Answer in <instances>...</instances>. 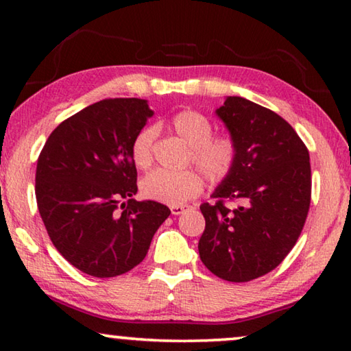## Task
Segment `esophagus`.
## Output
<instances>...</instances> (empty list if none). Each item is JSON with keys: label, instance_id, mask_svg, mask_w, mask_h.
<instances>
[{"label": "esophagus", "instance_id": "34e87169", "mask_svg": "<svg viewBox=\"0 0 351 351\" xmlns=\"http://www.w3.org/2000/svg\"><path fill=\"white\" fill-rule=\"evenodd\" d=\"M189 209V206H171L170 210L173 215H181V213H184Z\"/></svg>", "mask_w": 351, "mask_h": 351}]
</instances>
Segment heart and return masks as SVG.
Listing matches in <instances>:
<instances>
[{"mask_svg": "<svg viewBox=\"0 0 351 351\" xmlns=\"http://www.w3.org/2000/svg\"><path fill=\"white\" fill-rule=\"evenodd\" d=\"M170 127L190 147L187 162L193 164L210 182H221L232 173L237 161V145L230 136H212L209 119L195 110H184L170 119ZM156 127H147L136 136L132 158L138 169L153 164ZM203 190V178L195 170H154L142 178L141 192L145 198L170 206H182L198 197Z\"/></svg>", "mask_w": 351, "mask_h": 351, "instance_id": "b5f03b06", "label": "heart"}]
</instances>
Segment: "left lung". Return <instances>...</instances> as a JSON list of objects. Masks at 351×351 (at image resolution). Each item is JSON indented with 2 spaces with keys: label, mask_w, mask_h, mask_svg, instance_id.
<instances>
[{
  "label": "left lung",
  "mask_w": 351,
  "mask_h": 351,
  "mask_svg": "<svg viewBox=\"0 0 351 351\" xmlns=\"http://www.w3.org/2000/svg\"><path fill=\"white\" fill-rule=\"evenodd\" d=\"M217 114L237 145L232 173L199 206L201 261L228 282H249L282 263L304 229L311 201L310 153L277 112L230 96ZM226 200H240L229 210Z\"/></svg>",
  "instance_id": "1"
}]
</instances>
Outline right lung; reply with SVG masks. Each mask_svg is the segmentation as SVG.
Returning a JSON list of instances; mask_svg holds the SVG:
<instances>
[{
	"mask_svg": "<svg viewBox=\"0 0 351 351\" xmlns=\"http://www.w3.org/2000/svg\"><path fill=\"white\" fill-rule=\"evenodd\" d=\"M152 116L144 99L100 100L63 121L38 156L35 197L47 235L88 276L132 271L170 215L156 201L133 199L132 145Z\"/></svg>",
	"mask_w": 351,
	"mask_h": 351,
	"instance_id": "obj_1",
	"label": "right lung"
}]
</instances>
